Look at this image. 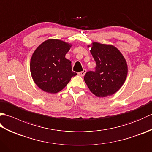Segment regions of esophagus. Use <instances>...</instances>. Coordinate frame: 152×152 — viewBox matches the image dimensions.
Masks as SVG:
<instances>
[{
    "label": "esophagus",
    "instance_id": "obj_1",
    "mask_svg": "<svg viewBox=\"0 0 152 152\" xmlns=\"http://www.w3.org/2000/svg\"><path fill=\"white\" fill-rule=\"evenodd\" d=\"M86 73V69H83V71H82V72H78V75L80 76H83L85 75V74Z\"/></svg>",
    "mask_w": 152,
    "mask_h": 152
}]
</instances>
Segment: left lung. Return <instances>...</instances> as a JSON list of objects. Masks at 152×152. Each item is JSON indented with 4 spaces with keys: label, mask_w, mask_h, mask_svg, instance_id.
<instances>
[{
    "label": "left lung",
    "mask_w": 152,
    "mask_h": 152,
    "mask_svg": "<svg viewBox=\"0 0 152 152\" xmlns=\"http://www.w3.org/2000/svg\"><path fill=\"white\" fill-rule=\"evenodd\" d=\"M91 53L96 64L95 71L87 72L84 81L98 97L114 95L121 88L127 75V64L124 56L112 45L93 42Z\"/></svg>",
    "instance_id": "8db88e82"
}]
</instances>
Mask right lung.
<instances>
[{"label": "right lung", "mask_w": 152, "mask_h": 152, "mask_svg": "<svg viewBox=\"0 0 152 152\" xmlns=\"http://www.w3.org/2000/svg\"><path fill=\"white\" fill-rule=\"evenodd\" d=\"M72 45L57 39L44 41L31 57L30 70L37 86L43 91L56 93L65 88L72 76L71 62L65 58Z\"/></svg>", "instance_id": "add662e5"}]
</instances>
